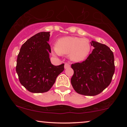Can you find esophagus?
Returning <instances> with one entry per match:
<instances>
[{
    "mask_svg": "<svg viewBox=\"0 0 127 127\" xmlns=\"http://www.w3.org/2000/svg\"><path fill=\"white\" fill-rule=\"evenodd\" d=\"M70 65H69V64L65 63V66H64V67H65V69H67V68H69V67H70Z\"/></svg>",
    "mask_w": 127,
    "mask_h": 127,
    "instance_id": "34e87169",
    "label": "esophagus"
}]
</instances>
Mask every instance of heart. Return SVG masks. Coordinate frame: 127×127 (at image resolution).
Segmentation results:
<instances>
[{"label":"heart","instance_id":"obj_1","mask_svg":"<svg viewBox=\"0 0 127 127\" xmlns=\"http://www.w3.org/2000/svg\"><path fill=\"white\" fill-rule=\"evenodd\" d=\"M91 46L87 40L77 37L67 36L60 38L54 48L56 54H69L71 60L80 62L84 60L89 54Z\"/></svg>","mask_w":127,"mask_h":127}]
</instances>
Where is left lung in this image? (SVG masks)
I'll return each mask as SVG.
<instances>
[{
    "mask_svg": "<svg viewBox=\"0 0 127 127\" xmlns=\"http://www.w3.org/2000/svg\"><path fill=\"white\" fill-rule=\"evenodd\" d=\"M94 48L82 62L72 64L74 74L71 84L76 93L95 96L102 93L112 81L115 66L114 55L109 47L92 41Z\"/></svg>",
    "mask_w": 127,
    "mask_h": 127,
    "instance_id": "left-lung-1",
    "label": "left lung"
}]
</instances>
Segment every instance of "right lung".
I'll use <instances>...</instances> for the list:
<instances>
[{
    "label": "right lung",
    "instance_id": "right-lung-1",
    "mask_svg": "<svg viewBox=\"0 0 127 127\" xmlns=\"http://www.w3.org/2000/svg\"><path fill=\"white\" fill-rule=\"evenodd\" d=\"M50 32L33 36L22 44L17 57L16 72L19 80L31 93L49 91L64 70V64L54 66L50 61Z\"/></svg>",
    "mask_w": 127,
    "mask_h": 127
}]
</instances>
